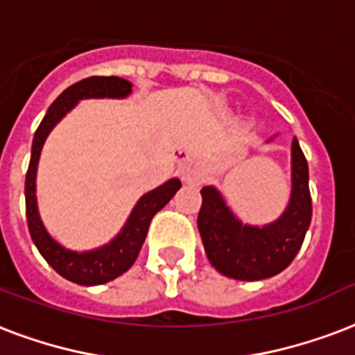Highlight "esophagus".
<instances>
[{
  "label": "esophagus",
  "instance_id": "obj_1",
  "mask_svg": "<svg viewBox=\"0 0 355 355\" xmlns=\"http://www.w3.org/2000/svg\"><path fill=\"white\" fill-rule=\"evenodd\" d=\"M178 175H180V178H182L186 184H193V186H197V184H201L202 178H205V169L201 167V164L188 159V162H184V164L178 166Z\"/></svg>",
  "mask_w": 355,
  "mask_h": 355
}]
</instances>
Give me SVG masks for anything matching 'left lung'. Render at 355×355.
<instances>
[{"label": "left lung", "instance_id": "8db88e82", "mask_svg": "<svg viewBox=\"0 0 355 355\" xmlns=\"http://www.w3.org/2000/svg\"><path fill=\"white\" fill-rule=\"evenodd\" d=\"M201 196L197 227L208 261L220 274L238 281H259L277 275L294 261L313 216L309 167L296 137L292 141L291 201L274 223L243 225L214 186H205Z\"/></svg>", "mask_w": 355, "mask_h": 355}]
</instances>
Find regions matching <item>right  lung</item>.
<instances>
[{
  "mask_svg": "<svg viewBox=\"0 0 355 355\" xmlns=\"http://www.w3.org/2000/svg\"><path fill=\"white\" fill-rule=\"evenodd\" d=\"M130 93H132V83L123 78H117V76L85 78L59 94L55 102L48 107L42 123L35 132L31 159H29L26 175V216L29 234L46 262L59 275H63L64 279L78 283V285H102V283L115 279L119 275H123L126 270H130L139 255V250L145 242L154 214L166 207L182 186L178 178H171L166 184L145 193L130 214L123 231L119 232L112 242L94 251L78 253V251L64 250L61 243L55 242L48 234L42 225L39 208H37V196H35V178H37L40 150H42V145H44L51 128L78 104V100L105 98V96L107 98H124Z\"/></svg>",
  "mask_w": 355,
  "mask_h": 355,
  "instance_id": "1",
  "label": "right lung"
}]
</instances>
